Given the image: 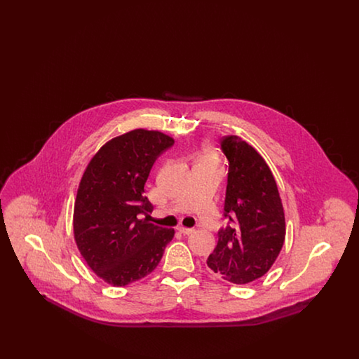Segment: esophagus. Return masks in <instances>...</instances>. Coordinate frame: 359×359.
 <instances>
[{"mask_svg": "<svg viewBox=\"0 0 359 359\" xmlns=\"http://www.w3.org/2000/svg\"><path fill=\"white\" fill-rule=\"evenodd\" d=\"M177 230H179V233H182V234H184V236H188V234H192V233L195 231L194 229H188V227H183V226L177 227Z\"/></svg>", "mask_w": 359, "mask_h": 359, "instance_id": "obj_1", "label": "esophagus"}]
</instances>
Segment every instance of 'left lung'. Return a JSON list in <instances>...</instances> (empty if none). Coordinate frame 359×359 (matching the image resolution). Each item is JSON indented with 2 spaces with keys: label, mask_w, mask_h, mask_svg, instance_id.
I'll list each match as a JSON object with an SVG mask.
<instances>
[{
  "label": "left lung",
  "mask_w": 359,
  "mask_h": 359,
  "mask_svg": "<svg viewBox=\"0 0 359 359\" xmlns=\"http://www.w3.org/2000/svg\"><path fill=\"white\" fill-rule=\"evenodd\" d=\"M229 161L224 218L208 268L233 284L266 273L285 239V217L273 173L256 149L238 136L221 140Z\"/></svg>",
  "instance_id": "left-lung-1"
}]
</instances>
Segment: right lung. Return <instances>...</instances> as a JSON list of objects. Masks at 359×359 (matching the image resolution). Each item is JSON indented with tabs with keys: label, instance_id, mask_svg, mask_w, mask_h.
Listing matches in <instances>:
<instances>
[{
	"label": "right lung",
	"instance_id": "1",
	"mask_svg": "<svg viewBox=\"0 0 359 359\" xmlns=\"http://www.w3.org/2000/svg\"><path fill=\"white\" fill-rule=\"evenodd\" d=\"M161 132L136 129L106 142L88 163L74 207V237L94 273L125 287L154 272L175 230L149 223L144 186L173 145Z\"/></svg>",
	"mask_w": 359,
	"mask_h": 359
}]
</instances>
